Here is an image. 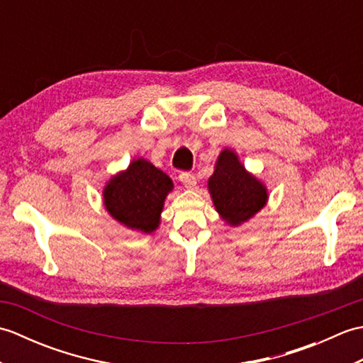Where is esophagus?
Wrapping results in <instances>:
<instances>
[{"label":"esophagus","mask_w":363,"mask_h":363,"mask_svg":"<svg viewBox=\"0 0 363 363\" xmlns=\"http://www.w3.org/2000/svg\"><path fill=\"white\" fill-rule=\"evenodd\" d=\"M179 181L184 184V187L187 189H194L196 186V176L190 172H181Z\"/></svg>","instance_id":"obj_1"}]
</instances>
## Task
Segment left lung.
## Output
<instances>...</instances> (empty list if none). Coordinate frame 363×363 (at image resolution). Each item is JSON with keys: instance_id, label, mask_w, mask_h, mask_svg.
I'll return each mask as SVG.
<instances>
[{"instance_id": "left-lung-1", "label": "left lung", "mask_w": 363, "mask_h": 363, "mask_svg": "<svg viewBox=\"0 0 363 363\" xmlns=\"http://www.w3.org/2000/svg\"><path fill=\"white\" fill-rule=\"evenodd\" d=\"M209 191L215 209L229 225L238 226L254 217L267 203V189L246 172L235 152L225 150L209 177Z\"/></svg>"}]
</instances>
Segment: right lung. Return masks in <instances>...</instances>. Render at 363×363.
Segmentation results:
<instances>
[{
  "label": "right lung",
  "instance_id": "1",
  "mask_svg": "<svg viewBox=\"0 0 363 363\" xmlns=\"http://www.w3.org/2000/svg\"><path fill=\"white\" fill-rule=\"evenodd\" d=\"M169 177L145 159L133 160L126 172L113 176L104 189V204L112 217L130 229L150 234L159 226Z\"/></svg>",
  "mask_w": 363,
  "mask_h": 363
}]
</instances>
